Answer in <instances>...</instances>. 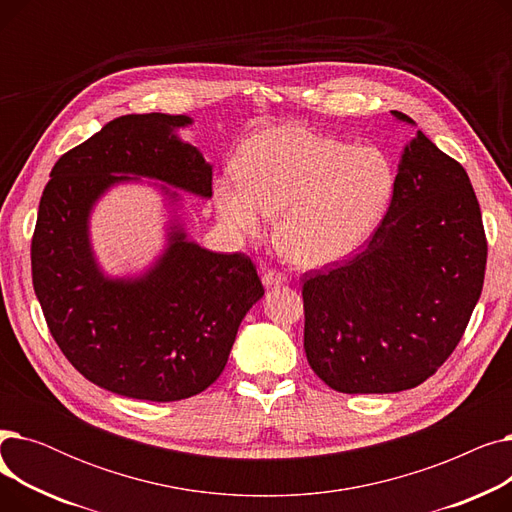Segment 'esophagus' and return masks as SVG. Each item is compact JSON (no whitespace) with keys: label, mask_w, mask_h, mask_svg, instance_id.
Listing matches in <instances>:
<instances>
[{"label":"esophagus","mask_w":512,"mask_h":512,"mask_svg":"<svg viewBox=\"0 0 512 512\" xmlns=\"http://www.w3.org/2000/svg\"><path fill=\"white\" fill-rule=\"evenodd\" d=\"M261 282L265 288H272V286H282L288 282V278L280 272H274V270H267L263 276H261Z\"/></svg>","instance_id":"obj_1"}]
</instances>
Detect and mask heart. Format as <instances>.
<instances>
[{
  "mask_svg": "<svg viewBox=\"0 0 512 512\" xmlns=\"http://www.w3.org/2000/svg\"><path fill=\"white\" fill-rule=\"evenodd\" d=\"M236 178L213 184L220 220L242 238L263 234L278 213L276 245L305 270L355 255L392 203V161L373 147H351L309 128H263L242 143Z\"/></svg>",
  "mask_w": 512,
  "mask_h": 512,
  "instance_id": "heart-1",
  "label": "heart"
}]
</instances>
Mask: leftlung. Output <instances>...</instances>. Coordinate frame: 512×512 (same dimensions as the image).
Returning <instances> with one entry per match:
<instances>
[{
    "label": "left lung",
    "mask_w": 512,
    "mask_h": 512,
    "mask_svg": "<svg viewBox=\"0 0 512 512\" xmlns=\"http://www.w3.org/2000/svg\"><path fill=\"white\" fill-rule=\"evenodd\" d=\"M396 122L417 126L407 114ZM488 245L465 168L421 130L402 147L392 203L351 261L305 276V353L344 394L423 384L459 344Z\"/></svg>",
    "instance_id": "1"
}]
</instances>
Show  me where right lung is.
Masks as SVG:
<instances>
[{"instance_id": "right-lung-1", "label": "right lung", "mask_w": 512, "mask_h": 512, "mask_svg": "<svg viewBox=\"0 0 512 512\" xmlns=\"http://www.w3.org/2000/svg\"><path fill=\"white\" fill-rule=\"evenodd\" d=\"M193 118L128 114L51 170L31 247L33 286L51 336L95 386L153 402L191 398L224 371L240 321L263 297L251 259L191 238L184 199H211L213 166L180 139ZM151 179L167 209L165 247L139 275L96 259L90 215L116 185Z\"/></svg>"}]
</instances>
